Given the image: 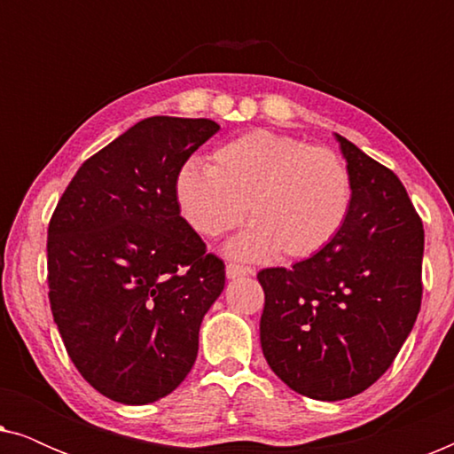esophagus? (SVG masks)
I'll return each mask as SVG.
<instances>
[{
	"label": "esophagus",
	"instance_id": "34e87169",
	"mask_svg": "<svg viewBox=\"0 0 454 454\" xmlns=\"http://www.w3.org/2000/svg\"><path fill=\"white\" fill-rule=\"evenodd\" d=\"M227 278H238V277H246V275H254V269L250 266H244V264H235V262H229L227 264Z\"/></svg>",
	"mask_w": 454,
	"mask_h": 454
}]
</instances>
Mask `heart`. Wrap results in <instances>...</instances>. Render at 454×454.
<instances>
[{
    "label": "heart",
    "instance_id": "b5f03b06",
    "mask_svg": "<svg viewBox=\"0 0 454 454\" xmlns=\"http://www.w3.org/2000/svg\"><path fill=\"white\" fill-rule=\"evenodd\" d=\"M182 215L204 238H219L244 221L252 227L231 244L239 258H308L345 225L351 176L331 148L269 129L225 142L208 169L185 165L176 182Z\"/></svg>",
    "mask_w": 454,
    "mask_h": 454
}]
</instances>
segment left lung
Here are the masks:
<instances>
[{"label":"left lung","mask_w":454,"mask_h":454,"mask_svg":"<svg viewBox=\"0 0 454 454\" xmlns=\"http://www.w3.org/2000/svg\"><path fill=\"white\" fill-rule=\"evenodd\" d=\"M351 207L331 244L291 269H264L260 345L295 393L340 401L395 362L421 306L424 225L388 167L337 134Z\"/></svg>","instance_id":"left-lung-1"}]
</instances>
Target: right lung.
<instances>
[{
	"instance_id": "right-lung-1",
	"label": "right lung",
	"mask_w": 454,
	"mask_h": 454,
	"mask_svg": "<svg viewBox=\"0 0 454 454\" xmlns=\"http://www.w3.org/2000/svg\"><path fill=\"white\" fill-rule=\"evenodd\" d=\"M213 120L154 115L101 148L67 184L47 229L49 303L92 388L123 405L176 390L198 356L204 314L225 287L176 196Z\"/></svg>"
}]
</instances>
